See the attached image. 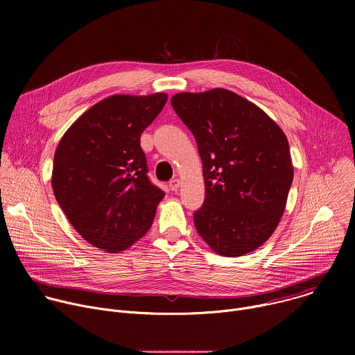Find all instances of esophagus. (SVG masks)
<instances>
[{
    "instance_id": "1",
    "label": "esophagus",
    "mask_w": 355,
    "mask_h": 355,
    "mask_svg": "<svg viewBox=\"0 0 355 355\" xmlns=\"http://www.w3.org/2000/svg\"><path fill=\"white\" fill-rule=\"evenodd\" d=\"M180 185H181V181H180L178 178L171 180V181H170V184H168V187H170V189H171V191H178Z\"/></svg>"
}]
</instances>
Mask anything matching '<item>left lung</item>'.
<instances>
[{"mask_svg":"<svg viewBox=\"0 0 355 355\" xmlns=\"http://www.w3.org/2000/svg\"><path fill=\"white\" fill-rule=\"evenodd\" d=\"M171 105L192 132L204 167L196 232L225 257L259 248L277 229L293 180L285 133L261 108L223 88L180 92Z\"/></svg>","mask_w":355,"mask_h":355,"instance_id":"1","label":"left lung"}]
</instances>
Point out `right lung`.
<instances>
[{
	"instance_id": "right-lung-1",
	"label": "right lung",
	"mask_w": 355,
	"mask_h": 355,
	"mask_svg": "<svg viewBox=\"0 0 355 355\" xmlns=\"http://www.w3.org/2000/svg\"><path fill=\"white\" fill-rule=\"evenodd\" d=\"M167 94L112 95L85 111L55 153L52 187L84 240L108 252L130 247L150 229L164 191L150 182L140 135Z\"/></svg>"
}]
</instances>
